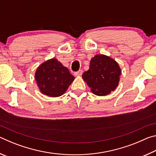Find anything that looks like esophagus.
Wrapping results in <instances>:
<instances>
[{"label":"esophagus","mask_w":156,"mask_h":156,"mask_svg":"<svg viewBox=\"0 0 156 156\" xmlns=\"http://www.w3.org/2000/svg\"><path fill=\"white\" fill-rule=\"evenodd\" d=\"M83 70H79V71H78V72H74V76H80L83 74Z\"/></svg>","instance_id":"1"}]
</instances>
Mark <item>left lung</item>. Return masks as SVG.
<instances>
[{
    "label": "left lung",
    "mask_w": 156,
    "mask_h": 156,
    "mask_svg": "<svg viewBox=\"0 0 156 156\" xmlns=\"http://www.w3.org/2000/svg\"><path fill=\"white\" fill-rule=\"evenodd\" d=\"M121 69L117 62L105 55H96L88 71L83 74L91 90L97 96H106L118 85Z\"/></svg>",
    "instance_id": "obj_1"
}]
</instances>
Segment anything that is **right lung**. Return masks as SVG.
Listing matches in <instances>:
<instances>
[{
  "label": "right lung",
  "instance_id": "obj_1",
  "mask_svg": "<svg viewBox=\"0 0 156 156\" xmlns=\"http://www.w3.org/2000/svg\"><path fill=\"white\" fill-rule=\"evenodd\" d=\"M40 91L50 97H58L67 91L74 77L56 58L47 60L36 69L35 73Z\"/></svg>",
  "mask_w": 156,
  "mask_h": 156
}]
</instances>
